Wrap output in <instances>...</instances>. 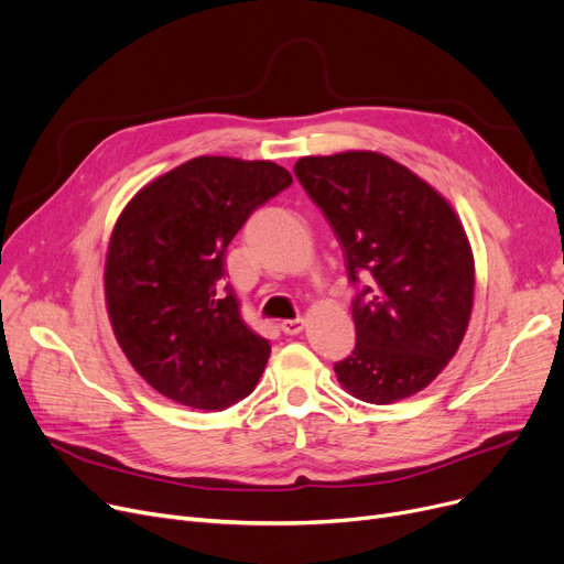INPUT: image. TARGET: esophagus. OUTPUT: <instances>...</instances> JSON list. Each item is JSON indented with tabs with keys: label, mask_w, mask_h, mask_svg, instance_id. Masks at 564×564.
<instances>
[{
	"label": "esophagus",
	"mask_w": 564,
	"mask_h": 564,
	"mask_svg": "<svg viewBox=\"0 0 564 564\" xmlns=\"http://www.w3.org/2000/svg\"><path fill=\"white\" fill-rule=\"evenodd\" d=\"M304 329V317H294V319H283L281 322V332L288 336H297Z\"/></svg>",
	"instance_id": "esophagus-1"
}]
</instances>
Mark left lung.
I'll list each match as a JSON object with an SVG mask.
<instances>
[{"mask_svg":"<svg viewBox=\"0 0 564 564\" xmlns=\"http://www.w3.org/2000/svg\"><path fill=\"white\" fill-rule=\"evenodd\" d=\"M294 175L327 217L357 297V345L334 366L347 393L391 404L423 391L466 334L476 264L451 203L387 155L302 158Z\"/></svg>","mask_w":564,"mask_h":564,"instance_id":"1","label":"left lung"}]
</instances>
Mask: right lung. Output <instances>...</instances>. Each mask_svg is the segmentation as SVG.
<instances>
[{
    "instance_id": "obj_1",
    "label": "right lung",
    "mask_w": 564,
    "mask_h": 564,
    "mask_svg": "<svg viewBox=\"0 0 564 564\" xmlns=\"http://www.w3.org/2000/svg\"><path fill=\"white\" fill-rule=\"evenodd\" d=\"M292 185L274 162L194 158L145 185L118 217L105 297L132 368L164 398L219 411L253 391L270 343L224 283V256L256 207Z\"/></svg>"
}]
</instances>
